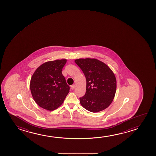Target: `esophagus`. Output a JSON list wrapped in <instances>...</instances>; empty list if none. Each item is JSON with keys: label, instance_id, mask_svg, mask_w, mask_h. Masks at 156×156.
I'll return each mask as SVG.
<instances>
[{"label": "esophagus", "instance_id": "34e87169", "mask_svg": "<svg viewBox=\"0 0 156 156\" xmlns=\"http://www.w3.org/2000/svg\"><path fill=\"white\" fill-rule=\"evenodd\" d=\"M75 88V85H73L71 86V88L72 89V90H74Z\"/></svg>", "mask_w": 156, "mask_h": 156}]
</instances>
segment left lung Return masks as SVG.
<instances>
[{"mask_svg":"<svg viewBox=\"0 0 156 156\" xmlns=\"http://www.w3.org/2000/svg\"><path fill=\"white\" fill-rule=\"evenodd\" d=\"M86 79V90L80 98L81 105L88 111L98 112L107 108L116 92V78L112 71L95 58H79L75 61Z\"/></svg>","mask_w":156,"mask_h":156,"instance_id":"1","label":"left lung"}]
</instances>
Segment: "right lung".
<instances>
[{
    "label": "right lung",
    "instance_id": "1",
    "mask_svg": "<svg viewBox=\"0 0 156 156\" xmlns=\"http://www.w3.org/2000/svg\"><path fill=\"white\" fill-rule=\"evenodd\" d=\"M66 60L45 62L32 75L30 87L32 97L39 107L53 111L62 105L70 87L62 75Z\"/></svg>",
    "mask_w": 156,
    "mask_h": 156
}]
</instances>
